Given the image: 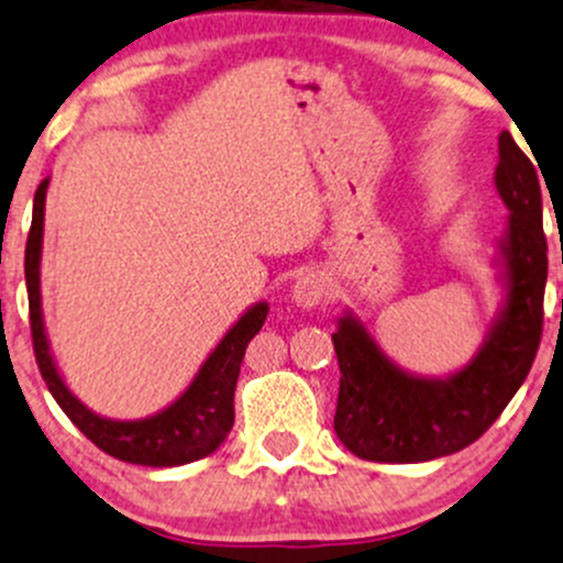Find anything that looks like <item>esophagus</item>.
Segmentation results:
<instances>
[{"instance_id":"esophagus-1","label":"esophagus","mask_w":563,"mask_h":563,"mask_svg":"<svg viewBox=\"0 0 563 563\" xmlns=\"http://www.w3.org/2000/svg\"><path fill=\"white\" fill-rule=\"evenodd\" d=\"M328 292H330V284L320 271H306V274H300L292 284V303L300 306L303 311H311L320 303H324Z\"/></svg>"}]
</instances>
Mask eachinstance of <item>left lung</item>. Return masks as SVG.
<instances>
[{
    "instance_id": "left-lung-1",
    "label": "left lung",
    "mask_w": 563,
    "mask_h": 563,
    "mask_svg": "<svg viewBox=\"0 0 563 563\" xmlns=\"http://www.w3.org/2000/svg\"><path fill=\"white\" fill-rule=\"evenodd\" d=\"M496 192L507 206L498 239L501 303L472 361L444 376L393 363L355 311L333 333L341 368L335 437L352 455L376 463H422L477 442L529 376L542 335L548 241L542 192L531 159L507 130L498 135Z\"/></svg>"
}]
</instances>
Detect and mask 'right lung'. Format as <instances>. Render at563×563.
I'll use <instances>...</instances> for the list:
<instances>
[{
    "instance_id": "add662e5",
    "label": "right lung",
    "mask_w": 563,
    "mask_h": 563,
    "mask_svg": "<svg viewBox=\"0 0 563 563\" xmlns=\"http://www.w3.org/2000/svg\"><path fill=\"white\" fill-rule=\"evenodd\" d=\"M51 178L34 192L32 230L26 241V292H29V322H32L34 357H37L40 374L48 385L51 396L56 398L62 411L73 420V426L86 439L97 444L102 453L119 457L124 463L137 466L167 468L184 466V463L200 461L211 455L219 444L228 439L235 422V382H239L241 361L246 346L263 328L268 317V303L249 306L239 317V322L222 335L211 355L197 368L195 379L187 390L167 404L165 409L141 420H113V417L97 415L86 407L78 396L67 387L65 376L56 366L54 350H51L48 333L43 320V292H40V263H43V228H45V195H48Z\"/></svg>"
}]
</instances>
